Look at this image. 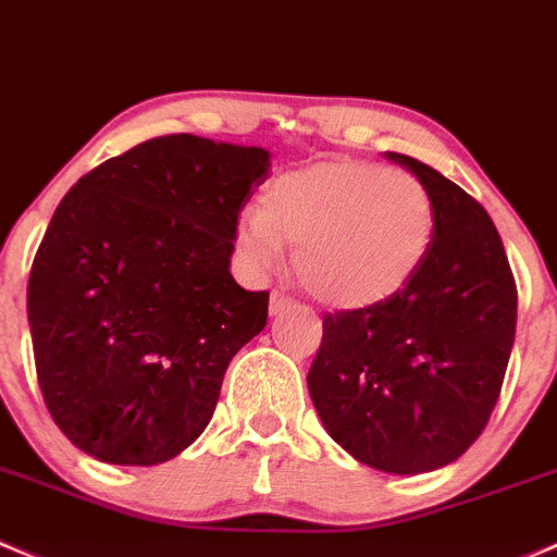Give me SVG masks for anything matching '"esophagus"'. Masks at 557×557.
Returning a JSON list of instances; mask_svg holds the SVG:
<instances>
[{
	"mask_svg": "<svg viewBox=\"0 0 557 557\" xmlns=\"http://www.w3.org/2000/svg\"><path fill=\"white\" fill-rule=\"evenodd\" d=\"M290 304H294V298H288V296H283V294H277V290H274V294L269 296V314L285 312Z\"/></svg>",
	"mask_w": 557,
	"mask_h": 557,
	"instance_id": "esophagus-1",
	"label": "esophagus"
}]
</instances>
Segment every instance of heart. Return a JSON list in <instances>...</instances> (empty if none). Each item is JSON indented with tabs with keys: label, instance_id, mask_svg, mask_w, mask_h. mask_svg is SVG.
Segmentation results:
<instances>
[{
	"label": "heart",
	"instance_id": "1",
	"mask_svg": "<svg viewBox=\"0 0 557 557\" xmlns=\"http://www.w3.org/2000/svg\"><path fill=\"white\" fill-rule=\"evenodd\" d=\"M435 208L417 175L362 160L320 162L274 181L245 208L234 250L267 277L296 250V277L320 304L368 309L400 294L430 253Z\"/></svg>",
	"mask_w": 557,
	"mask_h": 557
}]
</instances>
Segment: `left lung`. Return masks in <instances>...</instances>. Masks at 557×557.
<instances>
[{
    "label": "left lung",
    "mask_w": 557,
    "mask_h": 557,
    "mask_svg": "<svg viewBox=\"0 0 557 557\" xmlns=\"http://www.w3.org/2000/svg\"><path fill=\"white\" fill-rule=\"evenodd\" d=\"M384 157L430 191V253L400 294L327 314L307 386L327 435L352 459L421 475L459 459L488 424L512 352L518 290L483 205L413 157Z\"/></svg>",
    "instance_id": "obj_1"
}]
</instances>
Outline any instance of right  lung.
Listing matches in <instances>:
<instances>
[{"label": "right lung", "instance_id": "add662e5", "mask_svg": "<svg viewBox=\"0 0 557 557\" xmlns=\"http://www.w3.org/2000/svg\"><path fill=\"white\" fill-rule=\"evenodd\" d=\"M272 154L178 133L82 175L28 277V327L52 421L98 461L189 448L269 294L234 283V224Z\"/></svg>", "mask_w": 557, "mask_h": 557}]
</instances>
